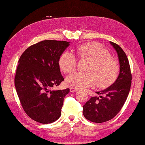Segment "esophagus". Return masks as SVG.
I'll use <instances>...</instances> for the list:
<instances>
[{
	"label": "esophagus",
	"instance_id": "esophagus-1",
	"mask_svg": "<svg viewBox=\"0 0 145 145\" xmlns=\"http://www.w3.org/2000/svg\"><path fill=\"white\" fill-rule=\"evenodd\" d=\"M76 91H78V89L74 88H70V91L71 92H75Z\"/></svg>",
	"mask_w": 145,
	"mask_h": 145
}]
</instances>
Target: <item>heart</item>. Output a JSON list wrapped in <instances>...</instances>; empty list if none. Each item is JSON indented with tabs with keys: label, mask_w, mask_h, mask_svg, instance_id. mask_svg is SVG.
<instances>
[{
	"label": "heart",
	"mask_w": 145,
	"mask_h": 145,
	"mask_svg": "<svg viewBox=\"0 0 145 145\" xmlns=\"http://www.w3.org/2000/svg\"><path fill=\"white\" fill-rule=\"evenodd\" d=\"M76 52L81 60L90 62L86 69L88 73L76 72L68 76L65 81L69 86L86 88L94 86L105 88L114 83L119 76L120 67L117 60L110 56L109 51L97 42L83 43L76 47ZM59 65L65 73L71 74L78 65L76 56L69 52H64L59 57Z\"/></svg>",
	"instance_id": "1"
}]
</instances>
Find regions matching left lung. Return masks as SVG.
<instances>
[{"label": "left lung", "instance_id": "1", "mask_svg": "<svg viewBox=\"0 0 145 145\" xmlns=\"http://www.w3.org/2000/svg\"><path fill=\"white\" fill-rule=\"evenodd\" d=\"M118 54L120 73L115 83L102 91L100 97H91L83 105V116L86 119L95 123H102L113 119L123 106L130 91L132 74L129 61L122 48L110 42Z\"/></svg>", "mask_w": 145, "mask_h": 145}]
</instances>
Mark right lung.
Listing matches in <instances>:
<instances>
[{
    "instance_id": "obj_1",
    "label": "right lung",
    "mask_w": 145,
    "mask_h": 145,
    "mask_svg": "<svg viewBox=\"0 0 145 145\" xmlns=\"http://www.w3.org/2000/svg\"><path fill=\"white\" fill-rule=\"evenodd\" d=\"M69 45L65 41L43 40L29 47L19 59L16 91L26 114L40 123H52L61 116L69 89H52L64 81L58 61Z\"/></svg>"
}]
</instances>
